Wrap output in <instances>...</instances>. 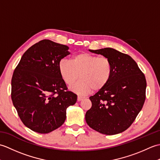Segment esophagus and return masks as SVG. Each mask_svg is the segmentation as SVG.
<instances>
[{
	"instance_id": "34e87169",
	"label": "esophagus",
	"mask_w": 160,
	"mask_h": 160,
	"mask_svg": "<svg viewBox=\"0 0 160 160\" xmlns=\"http://www.w3.org/2000/svg\"><path fill=\"white\" fill-rule=\"evenodd\" d=\"M83 99H84L83 97H82V96H78L77 100H78V102H80V101H81V100H82Z\"/></svg>"
}]
</instances>
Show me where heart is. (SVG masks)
I'll use <instances>...</instances> for the list:
<instances>
[{
	"instance_id": "obj_1",
	"label": "heart",
	"mask_w": 160,
	"mask_h": 160,
	"mask_svg": "<svg viewBox=\"0 0 160 160\" xmlns=\"http://www.w3.org/2000/svg\"><path fill=\"white\" fill-rule=\"evenodd\" d=\"M59 71L61 78L67 85L71 86L78 79L80 80L71 87L79 95H87L93 90L100 91L107 86L113 72L110 60L88 53H80L73 56L71 61L60 60Z\"/></svg>"
}]
</instances>
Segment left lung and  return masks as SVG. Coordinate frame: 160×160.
Wrapping results in <instances>:
<instances>
[{
    "instance_id": "1",
    "label": "left lung",
    "mask_w": 160,
    "mask_h": 160,
    "mask_svg": "<svg viewBox=\"0 0 160 160\" xmlns=\"http://www.w3.org/2000/svg\"><path fill=\"white\" fill-rule=\"evenodd\" d=\"M89 51L109 59L113 72L107 86L89 98L92 106L87 111L86 122L100 133H120L130 127L144 104L145 76L127 54L109 47Z\"/></svg>"
}]
</instances>
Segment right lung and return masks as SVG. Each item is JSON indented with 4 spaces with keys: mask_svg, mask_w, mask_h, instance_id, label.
I'll return each instance as SVG.
<instances>
[{
    "mask_svg": "<svg viewBox=\"0 0 160 160\" xmlns=\"http://www.w3.org/2000/svg\"><path fill=\"white\" fill-rule=\"evenodd\" d=\"M67 45L42 40L22 55L13 71L11 96L18 116L27 127L49 133L62 126L68 107L77 96L61 78L59 63L69 55Z\"/></svg>",
    "mask_w": 160,
    "mask_h": 160,
    "instance_id": "add662e5",
    "label": "right lung"
}]
</instances>
